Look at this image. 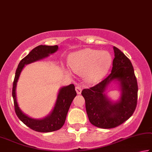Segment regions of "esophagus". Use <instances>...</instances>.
I'll return each mask as SVG.
<instances>
[{"mask_svg": "<svg viewBox=\"0 0 152 152\" xmlns=\"http://www.w3.org/2000/svg\"><path fill=\"white\" fill-rule=\"evenodd\" d=\"M75 90L77 92V94H80L81 92V90H82V88H81V87H79V86H76Z\"/></svg>", "mask_w": 152, "mask_h": 152, "instance_id": "esophagus-1", "label": "esophagus"}]
</instances>
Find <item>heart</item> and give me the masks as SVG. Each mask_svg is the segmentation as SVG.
<instances>
[{
    "mask_svg": "<svg viewBox=\"0 0 152 152\" xmlns=\"http://www.w3.org/2000/svg\"><path fill=\"white\" fill-rule=\"evenodd\" d=\"M111 63V56L108 52L86 49L73 53L69 64L75 73L84 74L87 82L94 83L107 73Z\"/></svg>",
    "mask_w": 152,
    "mask_h": 152,
    "instance_id": "b5f03b06",
    "label": "heart"
}]
</instances>
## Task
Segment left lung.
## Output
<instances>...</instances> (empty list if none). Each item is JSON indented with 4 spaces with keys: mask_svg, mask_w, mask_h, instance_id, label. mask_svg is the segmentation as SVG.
<instances>
[{
    "mask_svg": "<svg viewBox=\"0 0 152 152\" xmlns=\"http://www.w3.org/2000/svg\"><path fill=\"white\" fill-rule=\"evenodd\" d=\"M113 50L111 73L96 85L81 92L90 123L104 129L115 128L129 119L136 109L138 98V85L131 62L116 47ZM115 79L121 82L122 96L120 102L113 104L104 92Z\"/></svg>",
    "mask_w": 152,
    "mask_h": 152,
    "instance_id": "left-lung-1",
    "label": "left lung"
}]
</instances>
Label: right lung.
<instances>
[{"label":"right lung","instance_id":"obj_1","mask_svg":"<svg viewBox=\"0 0 152 152\" xmlns=\"http://www.w3.org/2000/svg\"><path fill=\"white\" fill-rule=\"evenodd\" d=\"M58 45H39L34 48L26 56L21 60L15 71V75L13 83L12 96L13 99L14 109L16 115L22 122L32 130L39 132H50L60 129L64 125L69 107L77 92L73 84H70L60 89L55 107L50 115L42 120H34L22 113L18 105L16 100L15 88L18 79L21 71L25 64L35 62L42 58L48 56L49 54L56 52Z\"/></svg>","mask_w":152,"mask_h":152}]
</instances>
